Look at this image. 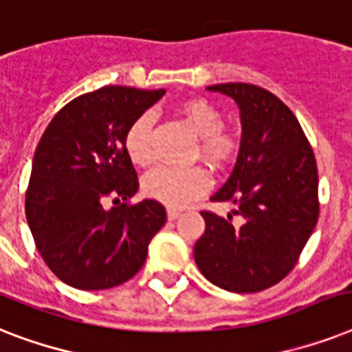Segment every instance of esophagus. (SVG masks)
<instances>
[{
	"instance_id": "esophagus-1",
	"label": "esophagus",
	"mask_w": 352,
	"mask_h": 352,
	"mask_svg": "<svg viewBox=\"0 0 352 352\" xmlns=\"http://www.w3.org/2000/svg\"><path fill=\"white\" fill-rule=\"evenodd\" d=\"M179 215H181V210H177V208H168V219H170V221L177 219V217H179Z\"/></svg>"
}]
</instances>
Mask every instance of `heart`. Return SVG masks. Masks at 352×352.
Wrapping results in <instances>:
<instances>
[{"label": "heart", "mask_w": 352, "mask_h": 352, "mask_svg": "<svg viewBox=\"0 0 352 352\" xmlns=\"http://www.w3.org/2000/svg\"><path fill=\"white\" fill-rule=\"evenodd\" d=\"M179 117L199 137V153L214 168H223L234 159L239 148L237 135L223 127V113L204 98H188L177 106ZM151 117L140 115L129 124L124 137L127 157L138 168H149L155 162L151 146ZM210 188V175L203 166L192 168H160L146 177L144 192L160 203L181 208L203 195Z\"/></svg>", "instance_id": "1"}]
</instances>
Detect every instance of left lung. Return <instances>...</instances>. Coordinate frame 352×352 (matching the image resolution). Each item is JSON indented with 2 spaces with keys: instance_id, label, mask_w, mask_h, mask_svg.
Wrapping results in <instances>:
<instances>
[{
  "instance_id": "obj_1",
  "label": "left lung",
  "mask_w": 352,
  "mask_h": 352,
  "mask_svg": "<svg viewBox=\"0 0 352 352\" xmlns=\"http://www.w3.org/2000/svg\"><path fill=\"white\" fill-rule=\"evenodd\" d=\"M234 98L241 146L230 179L212 201H230L232 215L203 210L206 228L193 246L203 276L221 289L248 294L279 283L298 263L318 223L314 151L294 113L270 91L252 84L206 87Z\"/></svg>"
}]
</instances>
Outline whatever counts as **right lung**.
Here are the masks:
<instances>
[{"instance_id":"add662e5","label":"right lung","mask_w":352,"mask_h":352,"mask_svg":"<svg viewBox=\"0 0 352 352\" xmlns=\"http://www.w3.org/2000/svg\"><path fill=\"white\" fill-rule=\"evenodd\" d=\"M164 93L106 85L63 106L41 135L25 214L47 267L74 289L126 283L164 226L160 203H127L138 179L124 148L129 124ZM109 200L111 209L105 206Z\"/></svg>"}]
</instances>
